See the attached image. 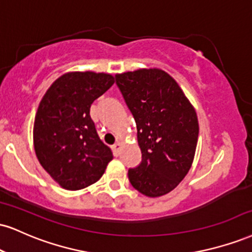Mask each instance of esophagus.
I'll list each match as a JSON object with an SVG mask.
<instances>
[{
    "mask_svg": "<svg viewBox=\"0 0 252 252\" xmlns=\"http://www.w3.org/2000/svg\"><path fill=\"white\" fill-rule=\"evenodd\" d=\"M113 151H114V155L117 156L121 151V143H115L113 145Z\"/></svg>",
    "mask_w": 252,
    "mask_h": 252,
    "instance_id": "34e87169",
    "label": "esophagus"
}]
</instances>
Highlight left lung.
<instances>
[{
  "label": "left lung",
  "instance_id": "1",
  "mask_svg": "<svg viewBox=\"0 0 252 252\" xmlns=\"http://www.w3.org/2000/svg\"><path fill=\"white\" fill-rule=\"evenodd\" d=\"M135 118L142 162L129 169L131 186L148 197L170 192L191 168L198 139L195 108L174 78L160 69L116 75Z\"/></svg>",
  "mask_w": 252,
  "mask_h": 252
}]
</instances>
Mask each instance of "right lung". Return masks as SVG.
<instances>
[{
  "label": "right lung",
  "mask_w": 252,
  "mask_h": 252,
  "mask_svg": "<svg viewBox=\"0 0 252 252\" xmlns=\"http://www.w3.org/2000/svg\"><path fill=\"white\" fill-rule=\"evenodd\" d=\"M114 83L113 75L104 72H66L39 102L32 132L36 156L66 190L96 183L113 159L110 148L97 135L90 107Z\"/></svg>",
  "instance_id": "obj_1"
}]
</instances>
